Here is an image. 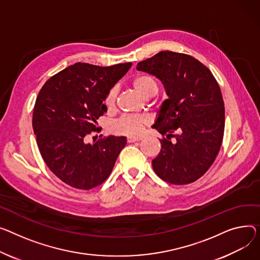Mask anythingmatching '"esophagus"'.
I'll return each instance as SVG.
<instances>
[{
    "label": "esophagus",
    "instance_id": "obj_1",
    "mask_svg": "<svg viewBox=\"0 0 260 260\" xmlns=\"http://www.w3.org/2000/svg\"><path fill=\"white\" fill-rule=\"evenodd\" d=\"M142 140L141 137H135V136H129L127 138V142L128 143H133V142H137V141H140Z\"/></svg>",
    "mask_w": 260,
    "mask_h": 260
}]
</instances>
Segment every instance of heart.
Listing matches in <instances>:
<instances>
[{
	"label": "heart",
	"instance_id": "1",
	"mask_svg": "<svg viewBox=\"0 0 260 260\" xmlns=\"http://www.w3.org/2000/svg\"><path fill=\"white\" fill-rule=\"evenodd\" d=\"M133 88L144 98L153 96L158 91V82L150 74H139L132 80ZM117 91L112 88L103 99V105L108 110H112L115 106ZM149 123V118L145 115H133L121 117L115 123V131L119 134L127 136L140 135L143 128Z\"/></svg>",
	"mask_w": 260,
	"mask_h": 260
}]
</instances>
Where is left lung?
<instances>
[{
    "mask_svg": "<svg viewBox=\"0 0 260 260\" xmlns=\"http://www.w3.org/2000/svg\"><path fill=\"white\" fill-rule=\"evenodd\" d=\"M137 70L160 79L168 96L151 126L166 136L151 163L154 172L175 185L197 181L213 164L222 142L224 106L216 79L194 57L172 51L140 61Z\"/></svg>",
    "mask_w": 260,
    "mask_h": 260,
    "instance_id": "left-lung-1",
    "label": "left lung"
}]
</instances>
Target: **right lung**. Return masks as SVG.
<instances>
[{"instance_id": "right-lung-1", "label": "right lung", "mask_w": 260, "mask_h": 260, "mask_svg": "<svg viewBox=\"0 0 260 260\" xmlns=\"http://www.w3.org/2000/svg\"><path fill=\"white\" fill-rule=\"evenodd\" d=\"M132 62L99 67L76 62L49 78L33 110L32 126L42 157L53 174L67 185L89 190L105 182L125 137L109 136L86 143L97 120L108 109L107 93L125 75Z\"/></svg>"}]
</instances>
